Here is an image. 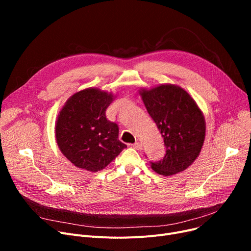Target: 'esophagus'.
Returning a JSON list of instances; mask_svg holds the SVG:
<instances>
[{"label": "esophagus", "instance_id": "1", "mask_svg": "<svg viewBox=\"0 0 251 251\" xmlns=\"http://www.w3.org/2000/svg\"><path fill=\"white\" fill-rule=\"evenodd\" d=\"M133 148H134L135 150H137V151H141V150H142V144L137 141V142H135V143L133 144Z\"/></svg>", "mask_w": 251, "mask_h": 251}]
</instances>
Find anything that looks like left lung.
Masks as SVG:
<instances>
[{
    "instance_id": "1",
    "label": "left lung",
    "mask_w": 251,
    "mask_h": 251,
    "mask_svg": "<svg viewBox=\"0 0 251 251\" xmlns=\"http://www.w3.org/2000/svg\"><path fill=\"white\" fill-rule=\"evenodd\" d=\"M139 95L164 138L166 154L151 163L163 176L186 170L200 155L205 137L204 116L188 92L175 84L141 88Z\"/></svg>"
}]
</instances>
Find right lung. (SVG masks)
I'll return each mask as SVG.
<instances>
[{"instance_id": "1", "label": "right lung", "mask_w": 251, "mask_h": 251, "mask_svg": "<svg viewBox=\"0 0 251 251\" xmlns=\"http://www.w3.org/2000/svg\"><path fill=\"white\" fill-rule=\"evenodd\" d=\"M115 98L112 92L89 87L71 96L60 111L55 127L57 144L75 167L98 172L127 148L118 139V125L105 118Z\"/></svg>"}]
</instances>
